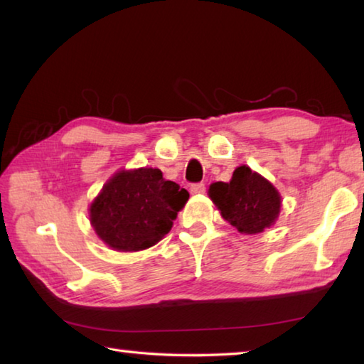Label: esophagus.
Instances as JSON below:
<instances>
[{
    "label": "esophagus",
    "instance_id": "1",
    "mask_svg": "<svg viewBox=\"0 0 364 364\" xmlns=\"http://www.w3.org/2000/svg\"><path fill=\"white\" fill-rule=\"evenodd\" d=\"M205 192V184L203 183H196L191 186V194H196V196H200Z\"/></svg>",
    "mask_w": 364,
    "mask_h": 364
}]
</instances>
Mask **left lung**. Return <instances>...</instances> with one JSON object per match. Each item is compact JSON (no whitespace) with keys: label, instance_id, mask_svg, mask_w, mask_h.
I'll return each instance as SVG.
<instances>
[{"label":"left lung","instance_id":"1","mask_svg":"<svg viewBox=\"0 0 364 364\" xmlns=\"http://www.w3.org/2000/svg\"><path fill=\"white\" fill-rule=\"evenodd\" d=\"M208 196L220 216L245 235L262 233L274 225L282 205L279 191L247 166L235 168L229 183H213Z\"/></svg>","mask_w":364,"mask_h":364}]
</instances>
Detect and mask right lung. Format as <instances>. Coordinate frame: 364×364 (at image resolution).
I'll return each instance as SVG.
<instances>
[{"label": "right lung", "mask_w": 364, "mask_h": 364, "mask_svg": "<svg viewBox=\"0 0 364 364\" xmlns=\"http://www.w3.org/2000/svg\"><path fill=\"white\" fill-rule=\"evenodd\" d=\"M188 198L189 192L166 180L159 168H121L91 202L90 223L113 251H144L170 232Z\"/></svg>", "instance_id": "add662e5"}]
</instances>
